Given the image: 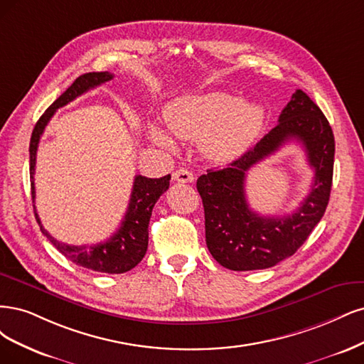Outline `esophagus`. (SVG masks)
<instances>
[{
  "label": "esophagus",
  "instance_id": "1",
  "mask_svg": "<svg viewBox=\"0 0 364 364\" xmlns=\"http://www.w3.org/2000/svg\"><path fill=\"white\" fill-rule=\"evenodd\" d=\"M172 178L173 181H178V183H192L195 180L193 173L187 169H177L172 173Z\"/></svg>",
  "mask_w": 364,
  "mask_h": 364
}]
</instances>
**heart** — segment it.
Segmentation results:
<instances>
[{
    "instance_id": "b5f03b06",
    "label": "heart",
    "mask_w": 364,
    "mask_h": 364,
    "mask_svg": "<svg viewBox=\"0 0 364 364\" xmlns=\"http://www.w3.org/2000/svg\"><path fill=\"white\" fill-rule=\"evenodd\" d=\"M263 118L262 105L240 102L225 92L181 98L165 112L171 133L183 139H203V151L213 160L240 156L260 133ZM151 137L161 146H172L171 137L159 128H152Z\"/></svg>"
}]
</instances>
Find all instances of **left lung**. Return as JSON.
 <instances>
[{
  "instance_id": "obj_1",
  "label": "left lung",
  "mask_w": 364,
  "mask_h": 364,
  "mask_svg": "<svg viewBox=\"0 0 364 364\" xmlns=\"http://www.w3.org/2000/svg\"><path fill=\"white\" fill-rule=\"evenodd\" d=\"M291 139L308 152L315 171L312 189L291 215L260 217L245 203V172ZM333 166L334 134L330 122L307 93L298 89L281 112L278 124L259 144L228 168L207 169L196 181L205 215V242L213 259L231 271H255L295 254L325 213Z\"/></svg>"
}]
</instances>
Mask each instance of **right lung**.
Returning a JSON list of instances; mask_svg holds the SVG:
<instances>
[{
    "label": "right lung",
    "instance_id": "1",
    "mask_svg": "<svg viewBox=\"0 0 364 364\" xmlns=\"http://www.w3.org/2000/svg\"><path fill=\"white\" fill-rule=\"evenodd\" d=\"M112 78L113 74L107 71L87 73L80 75L74 83L45 110L36 125H34L30 140V181L34 216H36L41 231L68 260H71L73 263L81 267L90 269V271L104 274H124L142 262L146 254L149 218L157 199L169 189L171 175H165V177L161 178H146L142 177V175H136L130 203H128L127 213L124 216L119 230L116 231L109 240L97 245L75 246L58 242L43 228L39 215L36 213V205H34V198H36V191H34V168H36V152L45 127L48 125L57 109L63 107V105L74 101L77 97L83 95L85 92L105 83V81H110Z\"/></svg>",
    "mask_w": 364,
    "mask_h": 364
}]
</instances>
